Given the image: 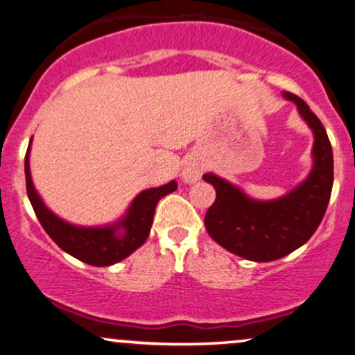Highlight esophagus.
Returning a JSON list of instances; mask_svg holds the SVG:
<instances>
[{
    "label": "esophagus",
    "instance_id": "esophagus-1",
    "mask_svg": "<svg viewBox=\"0 0 355 355\" xmlns=\"http://www.w3.org/2000/svg\"><path fill=\"white\" fill-rule=\"evenodd\" d=\"M200 174H202L200 164L194 163V161H189V163H186V166H184V169H182V178L186 182L197 181V179L200 178Z\"/></svg>",
    "mask_w": 355,
    "mask_h": 355
}]
</instances>
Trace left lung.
Here are the masks:
<instances>
[{
	"label": "left lung",
	"instance_id": "8db88e82",
	"mask_svg": "<svg viewBox=\"0 0 355 355\" xmlns=\"http://www.w3.org/2000/svg\"><path fill=\"white\" fill-rule=\"evenodd\" d=\"M284 96L298 105L315 133V166L305 182L282 199L257 202L223 179L204 174L217 192L205 214L207 232L225 250L250 261L280 259L305 245L320 227L333 191V148L323 123L305 101L292 93Z\"/></svg>",
	"mask_w": 355,
	"mask_h": 355
}]
</instances>
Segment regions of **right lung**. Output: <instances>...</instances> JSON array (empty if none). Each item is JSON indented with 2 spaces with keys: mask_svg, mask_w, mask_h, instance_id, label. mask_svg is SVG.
Returning a JSON list of instances; mask_svg holds the SVG:
<instances>
[{
  "mask_svg": "<svg viewBox=\"0 0 355 355\" xmlns=\"http://www.w3.org/2000/svg\"><path fill=\"white\" fill-rule=\"evenodd\" d=\"M29 150L31 144L24 161L26 189L27 197H29L32 209H34L40 225L63 251L76 257V259L86 262V264L96 266V268L116 264V262L125 259L137 248L144 245L150 234L151 223H153L156 204H158L161 197L171 194L178 187L176 181H171L166 186L148 189V191L138 194L137 199L132 202V207L128 209L125 218L116 227H75V225L60 220L40 200L39 194L32 186L29 171ZM119 227L124 230L123 235L116 234Z\"/></svg>",
  "mask_w": 355,
  "mask_h": 355,
  "instance_id": "right-lung-1",
  "label": "right lung"
}]
</instances>
